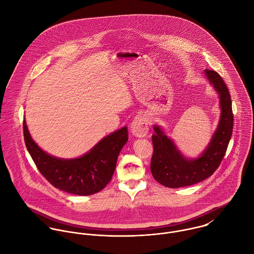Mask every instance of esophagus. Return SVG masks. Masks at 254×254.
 <instances>
[{
	"label": "esophagus",
	"mask_w": 254,
	"mask_h": 254,
	"mask_svg": "<svg viewBox=\"0 0 254 254\" xmlns=\"http://www.w3.org/2000/svg\"><path fill=\"white\" fill-rule=\"evenodd\" d=\"M131 132L133 135L139 138H143L147 135L148 132V125H147V120L144 115H137L132 123L130 124Z\"/></svg>",
	"instance_id": "obj_1"
}]
</instances>
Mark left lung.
Returning <instances> with one entry per match:
<instances>
[{
    "mask_svg": "<svg viewBox=\"0 0 254 254\" xmlns=\"http://www.w3.org/2000/svg\"><path fill=\"white\" fill-rule=\"evenodd\" d=\"M203 75L218 95L220 109L216 130L203 151L196 157L186 156L161 125H153L150 171L155 181L164 187L181 188L207 179L220 165L229 145L234 125L230 93L217 72L205 69Z\"/></svg>",
    "mask_w": 254,
    "mask_h": 254,
    "instance_id": "8db88e82",
    "label": "left lung"
}]
</instances>
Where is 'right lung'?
I'll use <instances>...</instances> for the list:
<instances>
[{
  "instance_id": "1",
  "label": "right lung",
  "mask_w": 254,
  "mask_h": 254,
  "mask_svg": "<svg viewBox=\"0 0 254 254\" xmlns=\"http://www.w3.org/2000/svg\"><path fill=\"white\" fill-rule=\"evenodd\" d=\"M25 145L41 174L55 188L77 195L101 191L109 184L117 157L128 141L124 126L99 141L89 151L75 158H61L42 149L31 137L23 121Z\"/></svg>"
}]
</instances>
